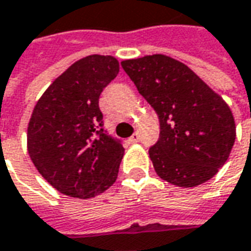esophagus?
Masks as SVG:
<instances>
[{
  "instance_id": "obj_1",
  "label": "esophagus",
  "mask_w": 251,
  "mask_h": 251,
  "mask_svg": "<svg viewBox=\"0 0 251 251\" xmlns=\"http://www.w3.org/2000/svg\"><path fill=\"white\" fill-rule=\"evenodd\" d=\"M129 141H130V143H137V141H140L139 133H133V136L129 139Z\"/></svg>"
}]
</instances>
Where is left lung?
<instances>
[{
    "label": "left lung",
    "mask_w": 251,
    "mask_h": 251,
    "mask_svg": "<svg viewBox=\"0 0 251 251\" xmlns=\"http://www.w3.org/2000/svg\"><path fill=\"white\" fill-rule=\"evenodd\" d=\"M159 119V139L150 147L158 176L190 188L210 180L235 143L229 107L184 63L163 54L121 63Z\"/></svg>",
    "instance_id": "left-lung-1"
}]
</instances>
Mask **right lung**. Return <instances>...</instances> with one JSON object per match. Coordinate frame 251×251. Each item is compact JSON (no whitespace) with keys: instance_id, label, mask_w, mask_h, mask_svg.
<instances>
[{"instance_id":"1","label":"right lung","mask_w":251,"mask_h":251,"mask_svg":"<svg viewBox=\"0 0 251 251\" xmlns=\"http://www.w3.org/2000/svg\"><path fill=\"white\" fill-rule=\"evenodd\" d=\"M118 71L112 56H86L54 79L34 107L28 154L41 176L64 195L96 197L118 177L125 150L104 130L99 107L101 92Z\"/></svg>"}]
</instances>
